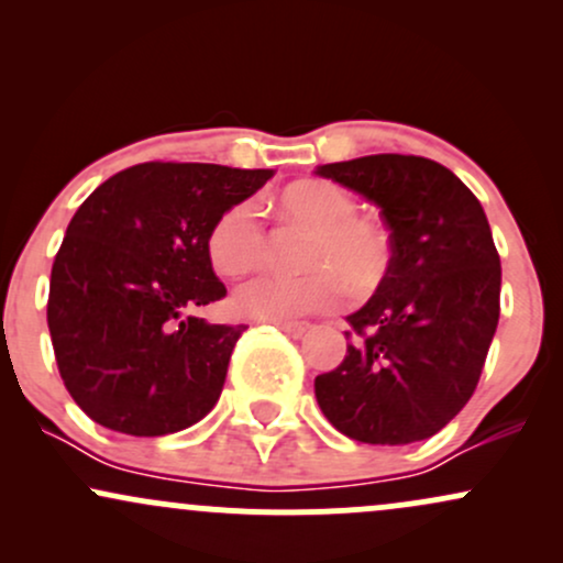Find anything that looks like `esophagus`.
<instances>
[{"instance_id": "1", "label": "esophagus", "mask_w": 563, "mask_h": 563, "mask_svg": "<svg viewBox=\"0 0 563 563\" xmlns=\"http://www.w3.org/2000/svg\"><path fill=\"white\" fill-rule=\"evenodd\" d=\"M275 325L280 328L283 333L294 335V339H301L303 333H309V322H288V320H275Z\"/></svg>"}]
</instances>
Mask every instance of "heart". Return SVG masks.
<instances>
[{
	"mask_svg": "<svg viewBox=\"0 0 563 563\" xmlns=\"http://www.w3.org/2000/svg\"><path fill=\"white\" fill-rule=\"evenodd\" d=\"M280 214L312 228L303 249L301 275L260 273L235 290V309L243 318L299 320L328 312L344 296H371L394 267L391 230L378 217L360 214L357 198L328 179H299L277 196ZM267 228L254 200H235L206 235V251L222 275H243L267 254Z\"/></svg>",
	"mask_w": 563,
	"mask_h": 563,
	"instance_id": "1",
	"label": "heart"
}]
</instances>
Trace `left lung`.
<instances>
[{"mask_svg": "<svg viewBox=\"0 0 563 563\" xmlns=\"http://www.w3.org/2000/svg\"><path fill=\"white\" fill-rule=\"evenodd\" d=\"M320 177L380 209L391 275L349 314L346 357L314 378L320 410L365 444H410L444 429L479 384L500 318V256L482 203L448 166L378 153Z\"/></svg>", "mask_w": 563, "mask_h": 563, "instance_id": "left-lung-1", "label": "left lung"}]
</instances>
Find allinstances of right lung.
<instances>
[{
	"label": "right lung",
	"mask_w": 563,
	"mask_h": 563,
	"mask_svg": "<svg viewBox=\"0 0 563 563\" xmlns=\"http://www.w3.org/2000/svg\"><path fill=\"white\" fill-rule=\"evenodd\" d=\"M269 177L273 169L147 161L79 206L53 264L47 325L63 384L95 423L164 437L217 405L249 325L196 314L228 296L206 235Z\"/></svg>",
	"instance_id": "add662e5"
}]
</instances>
